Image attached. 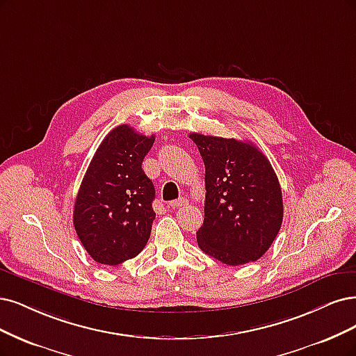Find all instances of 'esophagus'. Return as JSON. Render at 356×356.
Wrapping results in <instances>:
<instances>
[{
  "instance_id": "34e87169",
  "label": "esophagus",
  "mask_w": 356,
  "mask_h": 356,
  "mask_svg": "<svg viewBox=\"0 0 356 356\" xmlns=\"http://www.w3.org/2000/svg\"><path fill=\"white\" fill-rule=\"evenodd\" d=\"M186 203H187V199H186V197H179L178 200L170 202V203H169V206H170V207H174V209H175V207H181V206H184Z\"/></svg>"
}]
</instances>
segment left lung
<instances>
[{"mask_svg":"<svg viewBox=\"0 0 356 356\" xmlns=\"http://www.w3.org/2000/svg\"><path fill=\"white\" fill-rule=\"evenodd\" d=\"M204 162V220L199 248L227 265H243L271 248L283 222L277 174L256 145L190 134Z\"/></svg>","mask_w":356,"mask_h":356,"instance_id":"1","label":"left lung"}]
</instances>
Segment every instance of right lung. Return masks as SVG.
<instances>
[{"label":"right lung","instance_id":"obj_1","mask_svg":"<svg viewBox=\"0 0 356 356\" xmlns=\"http://www.w3.org/2000/svg\"><path fill=\"white\" fill-rule=\"evenodd\" d=\"M154 136L119 125L102 141L85 172L73 207V225L95 262L119 265L150 238L154 186L141 168Z\"/></svg>","mask_w":356,"mask_h":356}]
</instances>
